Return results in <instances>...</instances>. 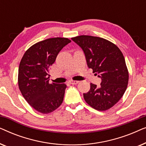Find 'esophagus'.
Listing matches in <instances>:
<instances>
[{"mask_svg":"<svg viewBox=\"0 0 146 146\" xmlns=\"http://www.w3.org/2000/svg\"><path fill=\"white\" fill-rule=\"evenodd\" d=\"M69 82L72 84H76L79 82V81H77V80H71L69 81Z\"/></svg>","mask_w":146,"mask_h":146,"instance_id":"1","label":"esophagus"}]
</instances>
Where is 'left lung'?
I'll return each mask as SVG.
<instances>
[{
	"mask_svg": "<svg viewBox=\"0 0 146 146\" xmlns=\"http://www.w3.org/2000/svg\"><path fill=\"white\" fill-rule=\"evenodd\" d=\"M72 40L82 49L89 68L102 80L100 86L90 84L84 98L93 108L107 110L121 99L128 84L123 54L116 45L102 38L82 35Z\"/></svg>",
	"mask_w": 146,
	"mask_h": 146,
	"instance_id": "left-lung-1",
	"label": "left lung"
}]
</instances>
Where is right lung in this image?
<instances>
[{"mask_svg":"<svg viewBox=\"0 0 146 146\" xmlns=\"http://www.w3.org/2000/svg\"><path fill=\"white\" fill-rule=\"evenodd\" d=\"M70 42L58 37L39 42L26 51L20 62V90L27 102L42 113L52 112L62 103L66 85L50 84L48 70L60 51Z\"/></svg>","mask_w":146,"mask_h":146,"instance_id":"right-lung-1","label":"right lung"}]
</instances>
